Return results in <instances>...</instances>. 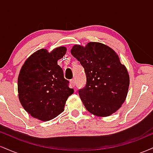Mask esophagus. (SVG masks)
Returning a JSON list of instances; mask_svg holds the SVG:
<instances>
[{
	"label": "esophagus",
	"instance_id": "34e87169",
	"mask_svg": "<svg viewBox=\"0 0 153 153\" xmlns=\"http://www.w3.org/2000/svg\"><path fill=\"white\" fill-rule=\"evenodd\" d=\"M70 82H71L72 86H73V87L75 86V80H73V79H72V80H70Z\"/></svg>",
	"mask_w": 153,
	"mask_h": 153
}]
</instances>
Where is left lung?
<instances>
[{"label":"left lung","mask_w":153,"mask_h":153,"mask_svg":"<svg viewBox=\"0 0 153 153\" xmlns=\"http://www.w3.org/2000/svg\"><path fill=\"white\" fill-rule=\"evenodd\" d=\"M71 52L85 69L86 85L79 96L90 113L108 117L122 107L129 86L127 69L118 54L104 44L91 42L75 45Z\"/></svg>","instance_id":"8db88e82"}]
</instances>
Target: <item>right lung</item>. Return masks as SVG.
<instances>
[{
  "label": "right lung",
  "mask_w": 153,
  "mask_h": 153,
  "mask_svg": "<svg viewBox=\"0 0 153 153\" xmlns=\"http://www.w3.org/2000/svg\"><path fill=\"white\" fill-rule=\"evenodd\" d=\"M66 52L65 47L50 52L41 49L29 56L22 67L18 77L19 99L34 118L43 122L55 118L64 111L66 101L74 92L57 65Z\"/></svg>",
  "instance_id": "1"
}]
</instances>
